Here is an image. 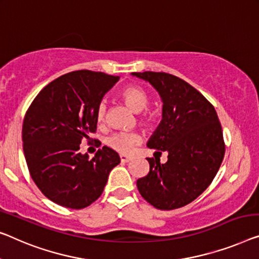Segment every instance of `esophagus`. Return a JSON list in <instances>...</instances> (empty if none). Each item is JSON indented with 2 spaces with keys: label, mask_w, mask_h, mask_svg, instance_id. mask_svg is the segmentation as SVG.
I'll list each match as a JSON object with an SVG mask.
<instances>
[{
  "label": "esophagus",
  "mask_w": 259,
  "mask_h": 259,
  "mask_svg": "<svg viewBox=\"0 0 259 259\" xmlns=\"http://www.w3.org/2000/svg\"><path fill=\"white\" fill-rule=\"evenodd\" d=\"M119 158H121L122 163H129V161L131 160V158L128 157V156H125V154H121V156H119Z\"/></svg>",
  "instance_id": "obj_1"
}]
</instances>
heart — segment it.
<instances>
[{
    "mask_svg": "<svg viewBox=\"0 0 259 259\" xmlns=\"http://www.w3.org/2000/svg\"><path fill=\"white\" fill-rule=\"evenodd\" d=\"M121 96L123 101L126 103L131 110L135 113H140V122L143 124H149L153 121V113L149 109L150 105V95L144 88L136 84L125 87L122 91ZM107 113V105L106 102H101L96 109V118L99 122H102L106 117ZM141 142L140 135L135 133H129V131H119L110 135L107 138V145L110 146L111 149L116 150L121 153L128 154L133 151L137 143Z\"/></svg>",
    "mask_w": 259,
    "mask_h": 259,
    "instance_id": "1",
    "label": "heart"
}]
</instances>
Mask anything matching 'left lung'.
Segmentation results:
<instances>
[{
    "instance_id": "8db88e82",
    "label": "left lung",
    "mask_w": 259,
    "mask_h": 259,
    "mask_svg": "<svg viewBox=\"0 0 259 259\" xmlns=\"http://www.w3.org/2000/svg\"><path fill=\"white\" fill-rule=\"evenodd\" d=\"M131 74L149 81L160 94L163 119L148 146L168 152L165 164L148 158L150 171L137 180L138 191L158 209L186 206L209 186L225 157L226 144L215 108L176 75L150 71Z\"/></svg>"
}]
</instances>
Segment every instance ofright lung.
Masks as SVG:
<instances>
[{
	"label": "right lung",
	"instance_id": "obj_1",
	"mask_svg": "<svg viewBox=\"0 0 259 259\" xmlns=\"http://www.w3.org/2000/svg\"><path fill=\"white\" fill-rule=\"evenodd\" d=\"M119 76L88 69L69 72L41 90L23 121L22 141L30 176L46 198L82 209L101 196L119 156L103 146L92 159L79 152L96 131V109Z\"/></svg>",
	"mask_w": 259,
	"mask_h": 259
}]
</instances>
